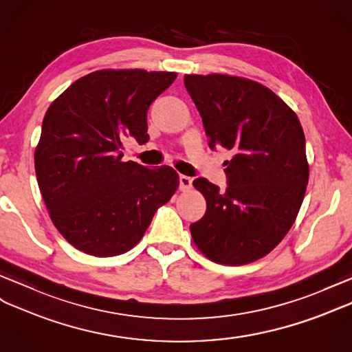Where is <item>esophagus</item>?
<instances>
[{"label": "esophagus", "instance_id": "obj_1", "mask_svg": "<svg viewBox=\"0 0 352 352\" xmlns=\"http://www.w3.org/2000/svg\"><path fill=\"white\" fill-rule=\"evenodd\" d=\"M179 186H181L182 191L190 190V188L192 186V177L181 175V176H179Z\"/></svg>", "mask_w": 352, "mask_h": 352}]
</instances>
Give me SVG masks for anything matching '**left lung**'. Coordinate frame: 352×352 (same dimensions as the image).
Instances as JSON below:
<instances>
[{
  "instance_id": "left-lung-1",
  "label": "left lung",
  "mask_w": 352,
  "mask_h": 352,
  "mask_svg": "<svg viewBox=\"0 0 352 352\" xmlns=\"http://www.w3.org/2000/svg\"><path fill=\"white\" fill-rule=\"evenodd\" d=\"M184 82L210 149L233 153L226 191L204 177L192 182L208 206L190 226L192 241L215 263H252L284 239L302 206L309 181L303 128L258 82L227 74H185Z\"/></svg>"
}]
</instances>
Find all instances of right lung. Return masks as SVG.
<instances>
[{
	"label": "right lung",
	"mask_w": 352,
	"mask_h": 352,
	"mask_svg": "<svg viewBox=\"0 0 352 352\" xmlns=\"http://www.w3.org/2000/svg\"><path fill=\"white\" fill-rule=\"evenodd\" d=\"M176 73L100 70L72 83L47 109L36 175L50 219L76 250L113 256L139 243L179 186L168 166L122 161V142L149 140L148 109Z\"/></svg>",
	"instance_id": "1"
}]
</instances>
